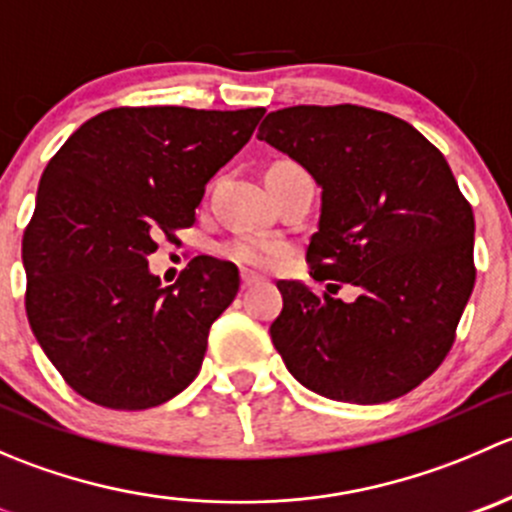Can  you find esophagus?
<instances>
[{
  "mask_svg": "<svg viewBox=\"0 0 512 512\" xmlns=\"http://www.w3.org/2000/svg\"><path fill=\"white\" fill-rule=\"evenodd\" d=\"M240 280H242V289H247V287L257 285V282H260V277H257V275H252V272H242V275H240Z\"/></svg>",
  "mask_w": 512,
  "mask_h": 512,
  "instance_id": "obj_1",
  "label": "esophagus"
}]
</instances>
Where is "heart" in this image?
<instances>
[{"mask_svg":"<svg viewBox=\"0 0 512 512\" xmlns=\"http://www.w3.org/2000/svg\"><path fill=\"white\" fill-rule=\"evenodd\" d=\"M272 168H299V165L282 160V163H275ZM282 252H285V247H282L280 242L262 240V237H237V240H232L230 245L225 247V255L230 257L232 262L245 267H257V270H267V267L275 265L282 257Z\"/></svg>","mask_w":512,"mask_h":512,"instance_id":"1","label":"heart"}]
</instances>
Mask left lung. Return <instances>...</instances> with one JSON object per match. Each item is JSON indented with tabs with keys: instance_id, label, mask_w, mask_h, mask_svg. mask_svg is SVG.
I'll return each instance as SVG.
<instances>
[{
	"instance_id": "left-lung-1",
	"label": "left lung",
	"mask_w": 512,
	"mask_h": 512,
	"mask_svg": "<svg viewBox=\"0 0 512 512\" xmlns=\"http://www.w3.org/2000/svg\"><path fill=\"white\" fill-rule=\"evenodd\" d=\"M257 138L322 188L314 280L360 292L342 303L277 282L285 307L270 334L289 374L349 404L409 394L451 352L476 285L473 210L446 158L411 123L352 103L272 111Z\"/></svg>"
}]
</instances>
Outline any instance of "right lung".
<instances>
[{"instance_id":"1","label":"right lung","mask_w":512,"mask_h":512,"mask_svg":"<svg viewBox=\"0 0 512 512\" xmlns=\"http://www.w3.org/2000/svg\"><path fill=\"white\" fill-rule=\"evenodd\" d=\"M265 108H111L46 165L24 230L27 317L66 384L118 411L165 404L198 376L208 332L240 289L232 262L200 255L178 282L148 270L158 230L195 223L208 180Z\"/></svg>"}]
</instances>
